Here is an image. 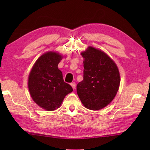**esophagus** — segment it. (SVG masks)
Segmentation results:
<instances>
[{
  "instance_id": "34e87169",
  "label": "esophagus",
  "mask_w": 150,
  "mask_h": 150,
  "mask_svg": "<svg viewBox=\"0 0 150 150\" xmlns=\"http://www.w3.org/2000/svg\"><path fill=\"white\" fill-rule=\"evenodd\" d=\"M71 86H72V88H73V90H75V87H76V83H75V82H71Z\"/></svg>"
}]
</instances>
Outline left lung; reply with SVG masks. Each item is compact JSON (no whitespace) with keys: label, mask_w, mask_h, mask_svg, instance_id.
Instances as JSON below:
<instances>
[{"label":"left lung","mask_w":150,"mask_h":150,"mask_svg":"<svg viewBox=\"0 0 150 150\" xmlns=\"http://www.w3.org/2000/svg\"><path fill=\"white\" fill-rule=\"evenodd\" d=\"M81 55L84 75L77 86L78 96L88 109L100 110L113 100L119 90V69L106 53L93 47L89 46Z\"/></svg>","instance_id":"1"}]
</instances>
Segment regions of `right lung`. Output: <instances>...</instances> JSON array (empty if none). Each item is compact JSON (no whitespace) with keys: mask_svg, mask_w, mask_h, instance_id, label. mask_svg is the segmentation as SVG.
Here are the masks:
<instances>
[{"mask_svg":"<svg viewBox=\"0 0 150 150\" xmlns=\"http://www.w3.org/2000/svg\"><path fill=\"white\" fill-rule=\"evenodd\" d=\"M62 59L59 53L46 52L35 63L28 77V88L33 101L47 111H53L61 105L66 95L73 91L64 82L58 64Z\"/></svg>","mask_w":150,"mask_h":150,"instance_id":"right-lung-1","label":"right lung"}]
</instances>
